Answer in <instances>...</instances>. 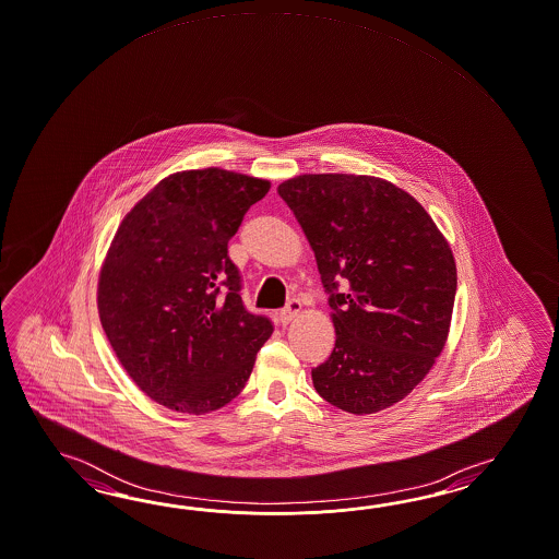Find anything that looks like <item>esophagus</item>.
I'll return each instance as SVG.
<instances>
[{"label":"esophagus","mask_w":559,"mask_h":559,"mask_svg":"<svg viewBox=\"0 0 559 559\" xmlns=\"http://www.w3.org/2000/svg\"><path fill=\"white\" fill-rule=\"evenodd\" d=\"M300 309H302L300 300H288V302H286L285 309L281 311V323H283V325H288L290 321H295V317H299Z\"/></svg>","instance_id":"34e87169"}]
</instances>
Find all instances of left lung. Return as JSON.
Listing matches in <instances>:
<instances>
[{
    "instance_id": "obj_1",
    "label": "left lung",
    "mask_w": 559,
    "mask_h": 559,
    "mask_svg": "<svg viewBox=\"0 0 559 559\" xmlns=\"http://www.w3.org/2000/svg\"><path fill=\"white\" fill-rule=\"evenodd\" d=\"M278 195L313 248L335 328L317 394L349 414L394 406L426 378L449 337L456 264L408 191L371 176L305 174Z\"/></svg>"
}]
</instances>
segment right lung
I'll return each instance as SVG.
<instances>
[{"instance_id":"add662e5","label":"right lung","mask_w":559,"mask_h":559,"mask_svg":"<svg viewBox=\"0 0 559 559\" xmlns=\"http://www.w3.org/2000/svg\"><path fill=\"white\" fill-rule=\"evenodd\" d=\"M271 181L218 167L162 179L124 216L98 276V317L131 380L165 408L207 414L242 392L273 335L248 313L228 242Z\"/></svg>"}]
</instances>
